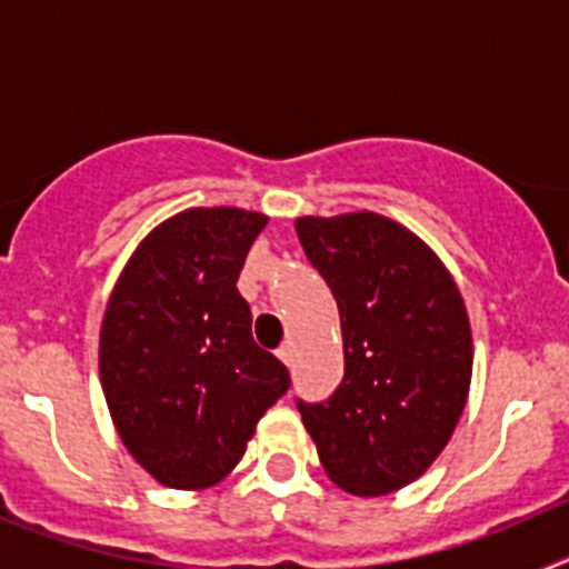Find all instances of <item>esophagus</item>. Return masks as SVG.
Wrapping results in <instances>:
<instances>
[{"instance_id": "34e87169", "label": "esophagus", "mask_w": 569, "mask_h": 569, "mask_svg": "<svg viewBox=\"0 0 569 569\" xmlns=\"http://www.w3.org/2000/svg\"><path fill=\"white\" fill-rule=\"evenodd\" d=\"M276 356H279V359L290 367V361H293V347H290V341H284V345L276 350Z\"/></svg>"}]
</instances>
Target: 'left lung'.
<instances>
[{
    "mask_svg": "<svg viewBox=\"0 0 569 569\" xmlns=\"http://www.w3.org/2000/svg\"><path fill=\"white\" fill-rule=\"evenodd\" d=\"M301 248L333 290L345 379L328 401H296L330 481L385 496L439 459L465 413L472 336L439 256L387 216L296 219Z\"/></svg>",
    "mask_w": 569,
    "mask_h": 569,
    "instance_id": "1",
    "label": "left lung"
}]
</instances>
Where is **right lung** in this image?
Wrapping results in <instances>:
<instances>
[{
    "label": "right lung",
    "mask_w": 569,
    "mask_h": 569,
    "mask_svg": "<svg viewBox=\"0 0 569 569\" xmlns=\"http://www.w3.org/2000/svg\"><path fill=\"white\" fill-rule=\"evenodd\" d=\"M268 216L190 208L150 230L110 293L99 376L119 439L159 485L204 490L248 450L290 373L236 281Z\"/></svg>",
    "instance_id": "add662e5"
}]
</instances>
